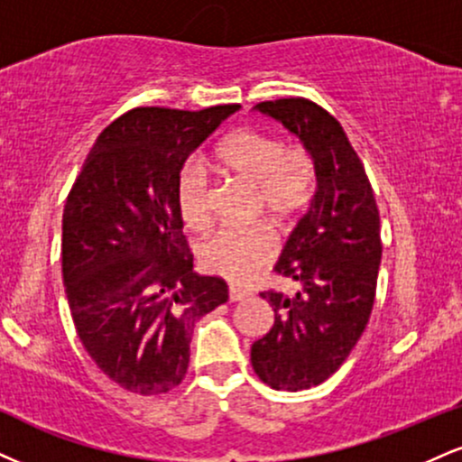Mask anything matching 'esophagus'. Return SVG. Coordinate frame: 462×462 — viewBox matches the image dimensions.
I'll return each instance as SVG.
<instances>
[{
    "mask_svg": "<svg viewBox=\"0 0 462 462\" xmlns=\"http://www.w3.org/2000/svg\"><path fill=\"white\" fill-rule=\"evenodd\" d=\"M249 297L247 291H241V288H235L230 286V291H227V299H230V303H238V301H245Z\"/></svg>",
    "mask_w": 462,
    "mask_h": 462,
    "instance_id": "obj_1",
    "label": "esophagus"
}]
</instances>
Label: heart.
<instances>
[{
	"label": "heart",
	"mask_w": 462,
	"mask_h": 462,
	"mask_svg": "<svg viewBox=\"0 0 462 462\" xmlns=\"http://www.w3.org/2000/svg\"><path fill=\"white\" fill-rule=\"evenodd\" d=\"M215 163L224 174L254 187L255 213L282 226L301 213L314 196L316 171L301 148H284L277 137L236 129L215 146ZM176 202L191 230L210 224L208 178L198 163H187L176 182ZM273 238L263 227H224L199 247V263L227 282L243 284L273 258Z\"/></svg>",
	"instance_id": "1"
}]
</instances>
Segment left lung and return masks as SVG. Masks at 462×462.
Returning a JSON list of instances; mask_svg holds the SVG:
<instances>
[{"label":"left lung","mask_w":462,"mask_h":462,"mask_svg":"<svg viewBox=\"0 0 462 462\" xmlns=\"http://www.w3.org/2000/svg\"><path fill=\"white\" fill-rule=\"evenodd\" d=\"M254 109L299 137L314 163L316 191L275 264L297 292L260 294L275 322L252 344V365L273 390H310L340 368L368 325L383 252L379 208L357 152L329 111L308 98Z\"/></svg>","instance_id":"obj_1"}]
</instances>
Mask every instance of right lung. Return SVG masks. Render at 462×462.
Segmentation results:
<instances>
[{
    "mask_svg": "<svg viewBox=\"0 0 462 462\" xmlns=\"http://www.w3.org/2000/svg\"><path fill=\"white\" fill-rule=\"evenodd\" d=\"M241 105L137 107L98 135L62 217V273L77 336L125 390L157 396L182 381L196 320L227 301L193 273L176 182L189 154Z\"/></svg>",
    "mask_w": 462,
    "mask_h": 462,
    "instance_id": "1",
    "label": "right lung"
}]
</instances>
